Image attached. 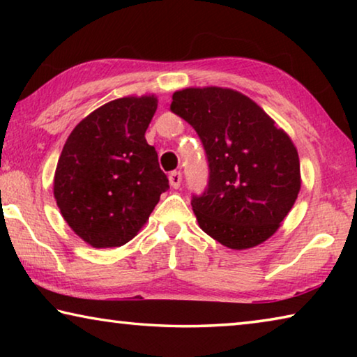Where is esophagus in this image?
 <instances>
[{
	"mask_svg": "<svg viewBox=\"0 0 357 357\" xmlns=\"http://www.w3.org/2000/svg\"><path fill=\"white\" fill-rule=\"evenodd\" d=\"M168 181H170V185L173 189H178L181 185V181H183V174H181V172H173L170 173V176H168Z\"/></svg>",
	"mask_w": 357,
	"mask_h": 357,
	"instance_id": "esophagus-1",
	"label": "esophagus"
}]
</instances>
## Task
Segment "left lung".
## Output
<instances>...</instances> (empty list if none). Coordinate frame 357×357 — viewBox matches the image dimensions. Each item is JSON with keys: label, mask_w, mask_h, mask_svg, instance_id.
<instances>
[{"label": "left lung", "mask_w": 357, "mask_h": 357, "mask_svg": "<svg viewBox=\"0 0 357 357\" xmlns=\"http://www.w3.org/2000/svg\"><path fill=\"white\" fill-rule=\"evenodd\" d=\"M170 108L197 130L206 151L208 189L192 198L200 228L233 250L269 239L301 190L291 138L250 98L229 88L179 89Z\"/></svg>", "instance_id": "1"}]
</instances>
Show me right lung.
<instances>
[{"instance_id":"obj_1","label":"right lung","mask_w":357,"mask_h":357,"mask_svg":"<svg viewBox=\"0 0 357 357\" xmlns=\"http://www.w3.org/2000/svg\"><path fill=\"white\" fill-rule=\"evenodd\" d=\"M155 110L154 94L107 102L75 126L61 151L53 195L72 231L96 249L137 236L168 189L144 138Z\"/></svg>"}]
</instances>
